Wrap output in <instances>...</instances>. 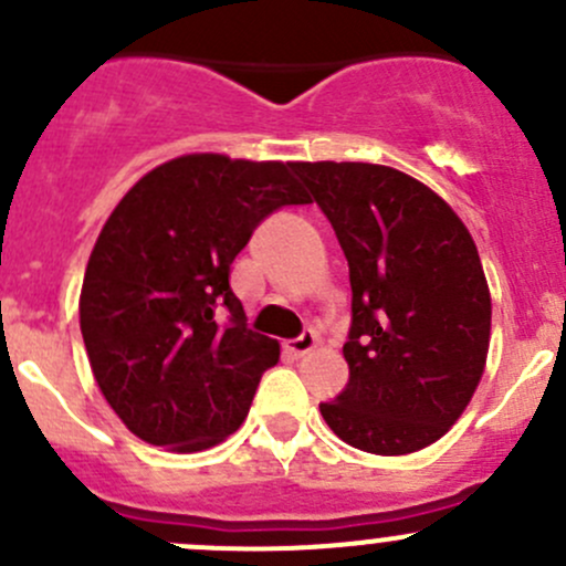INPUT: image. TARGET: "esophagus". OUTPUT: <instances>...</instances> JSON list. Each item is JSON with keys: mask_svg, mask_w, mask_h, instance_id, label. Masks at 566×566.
I'll return each instance as SVG.
<instances>
[{"mask_svg": "<svg viewBox=\"0 0 566 566\" xmlns=\"http://www.w3.org/2000/svg\"><path fill=\"white\" fill-rule=\"evenodd\" d=\"M315 347H317V334H315V331H304L298 339L287 342V345H284V350H287L290 356H295V358H304V356H310Z\"/></svg>", "mask_w": 566, "mask_h": 566, "instance_id": "esophagus-1", "label": "esophagus"}]
</instances>
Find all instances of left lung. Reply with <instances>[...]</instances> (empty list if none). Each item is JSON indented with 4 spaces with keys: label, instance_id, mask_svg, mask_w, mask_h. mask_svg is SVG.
Listing matches in <instances>:
<instances>
[{
    "label": "left lung",
    "instance_id": "1",
    "mask_svg": "<svg viewBox=\"0 0 566 566\" xmlns=\"http://www.w3.org/2000/svg\"><path fill=\"white\" fill-rule=\"evenodd\" d=\"M347 256V389L325 424L369 454H410L452 430L490 347V287L460 216L416 177L361 161H295Z\"/></svg>",
    "mask_w": 566,
    "mask_h": 566
}]
</instances>
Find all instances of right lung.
Masks as SVG:
<instances>
[{
  "mask_svg": "<svg viewBox=\"0 0 566 566\" xmlns=\"http://www.w3.org/2000/svg\"><path fill=\"white\" fill-rule=\"evenodd\" d=\"M306 202L290 164L221 153L172 158L119 199L84 271L78 323L95 384L136 438L191 454L243 424L279 342L247 328L230 265L268 213Z\"/></svg>",
  "mask_w": 566,
  "mask_h": 566,
  "instance_id": "add662e5",
  "label": "right lung"
}]
</instances>
